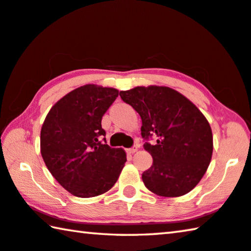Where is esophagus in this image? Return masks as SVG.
Segmentation results:
<instances>
[{
  "label": "esophagus",
  "mask_w": 251,
  "mask_h": 251,
  "mask_svg": "<svg viewBox=\"0 0 251 251\" xmlns=\"http://www.w3.org/2000/svg\"><path fill=\"white\" fill-rule=\"evenodd\" d=\"M137 150H138L137 146H133L131 148H128V150H127V152H128V154H134V152L137 151Z\"/></svg>",
  "instance_id": "esophagus-1"
}]
</instances>
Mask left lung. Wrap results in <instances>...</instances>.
Wrapping results in <instances>:
<instances>
[{
	"label": "left lung",
	"instance_id": "8db88e82",
	"mask_svg": "<svg viewBox=\"0 0 251 251\" xmlns=\"http://www.w3.org/2000/svg\"><path fill=\"white\" fill-rule=\"evenodd\" d=\"M120 95L142 118V136L152 165L143 173L144 184L158 196L189 193L205 175L212 155V133L206 117L187 97L166 86H137Z\"/></svg>",
	"mask_w": 251,
	"mask_h": 251
}]
</instances>
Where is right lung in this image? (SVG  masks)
<instances>
[{"mask_svg": "<svg viewBox=\"0 0 251 251\" xmlns=\"http://www.w3.org/2000/svg\"><path fill=\"white\" fill-rule=\"evenodd\" d=\"M117 96L116 88L84 85L56 101L42 125L41 154L46 167L76 197L108 192L126 163L124 150L100 142L106 134L101 117Z\"/></svg>", "mask_w": 251, "mask_h": 251, "instance_id": "add662e5", "label": "right lung"}]
</instances>
